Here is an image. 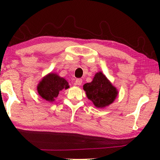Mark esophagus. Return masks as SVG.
<instances>
[{"label":"esophagus","mask_w":160,"mask_h":160,"mask_svg":"<svg viewBox=\"0 0 160 160\" xmlns=\"http://www.w3.org/2000/svg\"><path fill=\"white\" fill-rule=\"evenodd\" d=\"M82 82V80L80 79V78H78L76 80H75V85H81Z\"/></svg>","instance_id":"34e87169"}]
</instances>
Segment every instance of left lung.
Masks as SVG:
<instances>
[{"label":"left lung","mask_w":160,"mask_h":160,"mask_svg":"<svg viewBox=\"0 0 160 160\" xmlns=\"http://www.w3.org/2000/svg\"><path fill=\"white\" fill-rule=\"evenodd\" d=\"M88 98L97 108H104L112 104L118 95V90L102 72H97L93 80L83 85Z\"/></svg>","instance_id":"obj_1"}]
</instances>
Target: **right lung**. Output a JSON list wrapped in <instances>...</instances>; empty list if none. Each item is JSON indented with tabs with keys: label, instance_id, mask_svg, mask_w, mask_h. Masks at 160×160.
I'll return each mask as SVG.
<instances>
[{
	"label": "right lung",
	"instance_id": "obj_1",
	"mask_svg": "<svg viewBox=\"0 0 160 160\" xmlns=\"http://www.w3.org/2000/svg\"><path fill=\"white\" fill-rule=\"evenodd\" d=\"M68 82L63 78L53 72L48 74L38 84L37 92L42 99L52 102L58 97L59 92L69 88Z\"/></svg>",
	"mask_w": 160,
	"mask_h": 160
}]
</instances>
